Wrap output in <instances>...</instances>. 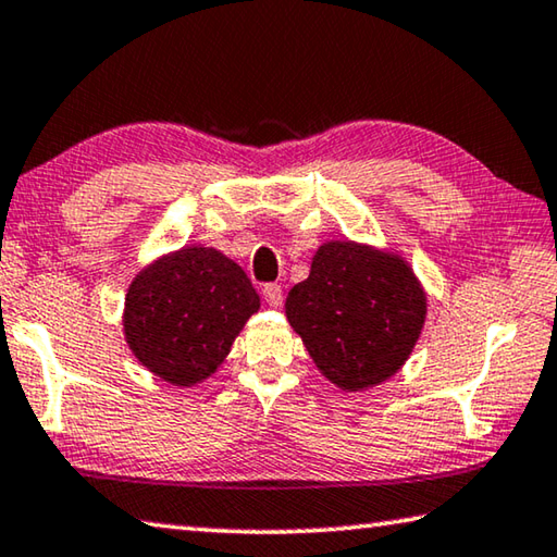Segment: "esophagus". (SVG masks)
I'll list each match as a JSON object with an SVG mask.
<instances>
[{"mask_svg": "<svg viewBox=\"0 0 557 557\" xmlns=\"http://www.w3.org/2000/svg\"><path fill=\"white\" fill-rule=\"evenodd\" d=\"M262 297L270 307H280L282 305V287L275 285V282H270V285L262 287Z\"/></svg>", "mask_w": 557, "mask_h": 557, "instance_id": "esophagus-1", "label": "esophagus"}]
</instances>
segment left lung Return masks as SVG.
I'll return each mask as SVG.
<instances>
[{
    "mask_svg": "<svg viewBox=\"0 0 557 557\" xmlns=\"http://www.w3.org/2000/svg\"><path fill=\"white\" fill-rule=\"evenodd\" d=\"M285 314L320 372L361 392L399 372L426 320V295L399 255L351 240L324 243Z\"/></svg>",
    "mask_w": 557,
    "mask_h": 557,
    "instance_id": "obj_1",
    "label": "left lung"
}]
</instances>
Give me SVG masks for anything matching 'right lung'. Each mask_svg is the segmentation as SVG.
Returning a JSON list of instances; mask_svg holds the SVG:
<instances>
[{"label":"right lung","instance_id":"right-lung-1","mask_svg":"<svg viewBox=\"0 0 557 557\" xmlns=\"http://www.w3.org/2000/svg\"><path fill=\"white\" fill-rule=\"evenodd\" d=\"M260 297L243 268L213 247H183L140 270L126 293L123 332L148 372L193 386L223 364Z\"/></svg>","mask_w":557,"mask_h":557}]
</instances>
